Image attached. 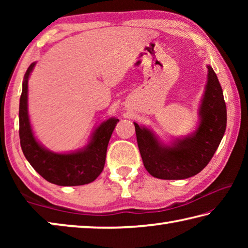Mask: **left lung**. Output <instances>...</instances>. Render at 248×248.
I'll return each instance as SVG.
<instances>
[{"instance_id": "1", "label": "left lung", "mask_w": 248, "mask_h": 248, "mask_svg": "<svg viewBox=\"0 0 248 248\" xmlns=\"http://www.w3.org/2000/svg\"><path fill=\"white\" fill-rule=\"evenodd\" d=\"M199 106L198 127L189 136L165 144L152 130L137 123L138 146L146 170L159 179H186L208 165L226 128V106L217 74L210 65Z\"/></svg>"}]
</instances>
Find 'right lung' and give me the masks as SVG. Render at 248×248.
<instances>
[{
    "label": "right lung",
    "instance_id": "right-lung-1",
    "mask_svg": "<svg viewBox=\"0 0 248 248\" xmlns=\"http://www.w3.org/2000/svg\"><path fill=\"white\" fill-rule=\"evenodd\" d=\"M35 65L33 62L25 73L19 99V139L25 157L37 173L58 186H79L94 182L104 170L108 142L119 119L111 117L100 124L83 149L69 153L46 149L33 136L28 115V78Z\"/></svg>",
    "mask_w": 248,
    "mask_h": 248
}]
</instances>
